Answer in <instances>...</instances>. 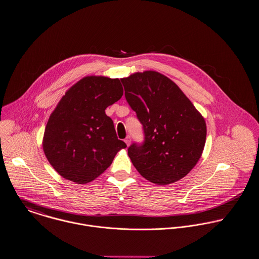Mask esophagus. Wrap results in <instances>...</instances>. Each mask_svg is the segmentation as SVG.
<instances>
[{"label":"esophagus","instance_id":"1","mask_svg":"<svg viewBox=\"0 0 259 259\" xmlns=\"http://www.w3.org/2000/svg\"><path fill=\"white\" fill-rule=\"evenodd\" d=\"M125 143L127 144V146H129L130 145V143H131V138H130V136H127L126 138H125Z\"/></svg>","mask_w":259,"mask_h":259}]
</instances>
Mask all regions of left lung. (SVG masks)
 Segmentation results:
<instances>
[{
  "mask_svg": "<svg viewBox=\"0 0 259 259\" xmlns=\"http://www.w3.org/2000/svg\"><path fill=\"white\" fill-rule=\"evenodd\" d=\"M121 82L144 131L143 143L128 148L134 167L158 185L180 180L204 149V118L172 80L158 72H138Z\"/></svg>",
  "mask_w": 259,
  "mask_h": 259,
  "instance_id": "1",
  "label": "left lung"
}]
</instances>
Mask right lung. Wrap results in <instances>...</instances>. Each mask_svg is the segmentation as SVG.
<instances>
[{
    "label": "right lung",
    "mask_w": 259,
    "mask_h": 259,
    "mask_svg": "<svg viewBox=\"0 0 259 259\" xmlns=\"http://www.w3.org/2000/svg\"><path fill=\"white\" fill-rule=\"evenodd\" d=\"M123 95L119 79L88 76L73 85L53 111L43 149L53 168L78 184L93 181L127 145L105 109Z\"/></svg>",
    "instance_id": "obj_1"
}]
</instances>
